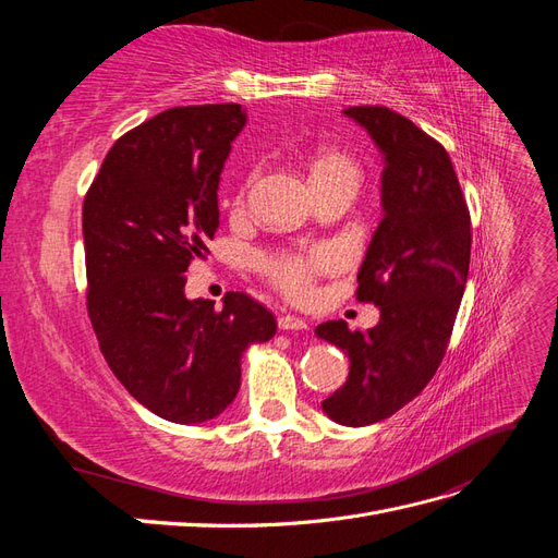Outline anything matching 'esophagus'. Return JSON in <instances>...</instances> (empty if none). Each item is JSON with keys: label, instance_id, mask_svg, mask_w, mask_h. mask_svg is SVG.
Here are the masks:
<instances>
[{"label": "esophagus", "instance_id": "obj_1", "mask_svg": "<svg viewBox=\"0 0 558 558\" xmlns=\"http://www.w3.org/2000/svg\"><path fill=\"white\" fill-rule=\"evenodd\" d=\"M279 328L281 330H307L310 324H307L305 318L293 316V314H286V316L279 318Z\"/></svg>", "mask_w": 558, "mask_h": 558}]
</instances>
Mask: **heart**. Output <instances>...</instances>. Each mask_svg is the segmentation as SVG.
<instances>
[{
	"label": "heart",
	"mask_w": 558,
	"mask_h": 558,
	"mask_svg": "<svg viewBox=\"0 0 558 558\" xmlns=\"http://www.w3.org/2000/svg\"><path fill=\"white\" fill-rule=\"evenodd\" d=\"M337 167H349V170H353L347 158L337 156V154H324L312 165V174L337 170ZM335 260H337V256L332 248H316V251H310L307 256H293V253L277 256L272 260H267L265 269L279 291H283L291 298H305L312 289V281H314L316 272L330 267Z\"/></svg>",
	"instance_id": "obj_1"
}]
</instances>
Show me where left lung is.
Returning a JSON list of instances; mask_svg holds the SVG:
<instances>
[{
  "mask_svg": "<svg viewBox=\"0 0 558 558\" xmlns=\"http://www.w3.org/2000/svg\"><path fill=\"white\" fill-rule=\"evenodd\" d=\"M381 154V221L359 269V300L375 302L379 324L349 330L316 326L318 340L349 356L340 391L320 402L342 426L396 414L424 391L442 363L470 267V214L447 150L386 107L342 111Z\"/></svg>",
  "mask_w": 558,
  "mask_h": 558,
  "instance_id": "obj_1",
  "label": "left lung"
}]
</instances>
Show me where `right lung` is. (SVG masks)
Listing matches in <instances>:
<instances>
[{
	"label": "right lung",
	"instance_id": "obj_1",
	"mask_svg": "<svg viewBox=\"0 0 558 558\" xmlns=\"http://www.w3.org/2000/svg\"><path fill=\"white\" fill-rule=\"evenodd\" d=\"M246 125L240 105L167 109L123 134L83 202L88 314L111 373L172 424H205L242 384L277 318L244 293L185 298L183 272L218 228V183Z\"/></svg>",
	"mask_w": 558,
	"mask_h": 558
}]
</instances>
